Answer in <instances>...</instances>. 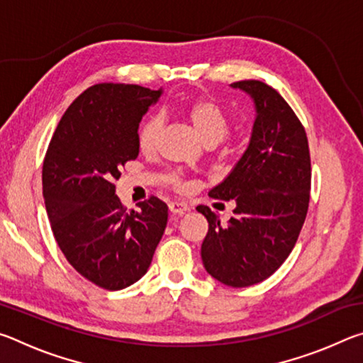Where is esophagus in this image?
<instances>
[{
  "instance_id": "esophagus-1",
  "label": "esophagus",
  "mask_w": 363,
  "mask_h": 363,
  "mask_svg": "<svg viewBox=\"0 0 363 363\" xmlns=\"http://www.w3.org/2000/svg\"><path fill=\"white\" fill-rule=\"evenodd\" d=\"M168 208L173 214H184L189 211V206L186 203H181V201H171Z\"/></svg>"
}]
</instances>
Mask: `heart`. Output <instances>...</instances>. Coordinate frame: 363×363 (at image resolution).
<instances>
[{
  "label": "heart",
  "mask_w": 363,
  "mask_h": 363,
  "mask_svg": "<svg viewBox=\"0 0 363 363\" xmlns=\"http://www.w3.org/2000/svg\"><path fill=\"white\" fill-rule=\"evenodd\" d=\"M184 116L192 126L194 133L196 134L203 144H214L224 139L229 131V118L224 112V108L219 104L211 99V97H199V99L190 101L182 110ZM160 136V120L149 118L143 123L139 128L138 143L140 150L152 152L155 149L157 140ZM171 182L177 184V177L171 176Z\"/></svg>",
  "instance_id": "heart-1"
}]
</instances>
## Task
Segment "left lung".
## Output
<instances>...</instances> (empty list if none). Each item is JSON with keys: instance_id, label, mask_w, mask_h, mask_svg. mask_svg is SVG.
Segmentation results:
<instances>
[{"instance_id": "1", "label": "left lung", "mask_w": 363, "mask_h": 363, "mask_svg": "<svg viewBox=\"0 0 363 363\" xmlns=\"http://www.w3.org/2000/svg\"><path fill=\"white\" fill-rule=\"evenodd\" d=\"M255 106L250 143L210 196L235 201L233 216L220 224L208 206L201 243L206 272L233 288L270 277L290 256L304 224L311 190V157L303 125L277 91L257 79L232 83Z\"/></svg>"}]
</instances>
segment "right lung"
<instances>
[{
	"label": "right lung",
	"mask_w": 363,
	"mask_h": 363,
	"mask_svg": "<svg viewBox=\"0 0 363 363\" xmlns=\"http://www.w3.org/2000/svg\"><path fill=\"white\" fill-rule=\"evenodd\" d=\"M163 89L91 86L67 108L43 163V195L59 248L73 269L106 290H123L149 270L168 223L150 196L126 211L115 194L120 169L139 155V123Z\"/></svg>",
	"instance_id": "right-lung-1"
}]
</instances>
